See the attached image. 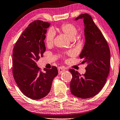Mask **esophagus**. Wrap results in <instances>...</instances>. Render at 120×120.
Instances as JSON below:
<instances>
[{
    "label": "esophagus",
    "instance_id": "esophagus-1",
    "mask_svg": "<svg viewBox=\"0 0 120 120\" xmlns=\"http://www.w3.org/2000/svg\"><path fill=\"white\" fill-rule=\"evenodd\" d=\"M58 73L59 74H60L62 73V72H63L65 70V68L64 67H60L58 68Z\"/></svg>",
    "mask_w": 120,
    "mask_h": 120
}]
</instances>
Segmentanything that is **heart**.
Listing matches in <instances>:
<instances>
[{
    "label": "heart",
    "instance_id": "obj_1",
    "mask_svg": "<svg viewBox=\"0 0 120 120\" xmlns=\"http://www.w3.org/2000/svg\"><path fill=\"white\" fill-rule=\"evenodd\" d=\"M59 30L63 32L65 35H67L70 40H74L76 37L78 33V30L76 28L73 24L70 23L63 24L60 26ZM55 32L53 30L50 29L47 32L46 35L45 41L47 45H51L53 42Z\"/></svg>",
    "mask_w": 120,
    "mask_h": 120
}]
</instances>
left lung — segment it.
Segmentation results:
<instances>
[{"label": "left lung", "instance_id": "1", "mask_svg": "<svg viewBox=\"0 0 120 120\" xmlns=\"http://www.w3.org/2000/svg\"><path fill=\"white\" fill-rule=\"evenodd\" d=\"M83 19L85 42L80 55L82 63H86V73L83 75L74 69L72 74L70 91L78 98L85 99L97 94L104 87L109 75L110 52L107 41L101 31L88 14H81L75 20Z\"/></svg>", "mask_w": 120, "mask_h": 120}]
</instances>
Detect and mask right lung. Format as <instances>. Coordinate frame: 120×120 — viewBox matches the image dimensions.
<instances>
[{
    "label": "right lung",
    "mask_w": 120,
    "mask_h": 120,
    "mask_svg": "<svg viewBox=\"0 0 120 120\" xmlns=\"http://www.w3.org/2000/svg\"><path fill=\"white\" fill-rule=\"evenodd\" d=\"M50 23L34 21L26 28L13 49V76L23 94L32 99H40L50 92L54 78L58 75L56 67L40 71L37 62L46 50L44 40Z\"/></svg>",
    "instance_id": "obj_1"
}]
</instances>
